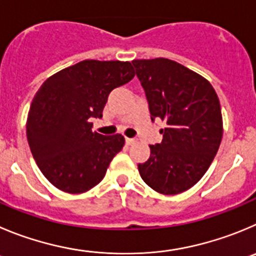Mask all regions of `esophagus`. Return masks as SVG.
<instances>
[{"label": "esophagus", "instance_id": "esophagus-1", "mask_svg": "<svg viewBox=\"0 0 256 256\" xmlns=\"http://www.w3.org/2000/svg\"><path fill=\"white\" fill-rule=\"evenodd\" d=\"M125 142L128 145H134L136 142V139H134V138H126Z\"/></svg>", "mask_w": 256, "mask_h": 256}]
</instances>
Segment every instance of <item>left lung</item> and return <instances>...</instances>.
Masks as SVG:
<instances>
[{
  "label": "left lung",
  "mask_w": 256,
  "mask_h": 256,
  "mask_svg": "<svg viewBox=\"0 0 256 256\" xmlns=\"http://www.w3.org/2000/svg\"><path fill=\"white\" fill-rule=\"evenodd\" d=\"M145 90L150 118L162 120L163 140L150 145V158L138 166L142 180L163 194L196 184L211 166L222 139L218 97L202 76L166 58L132 60Z\"/></svg>",
  "instance_id": "left-lung-1"
}]
</instances>
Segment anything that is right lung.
Returning <instances> with one entry per match:
<instances>
[{
	"label": "right lung",
	"instance_id": "right-lung-1",
	"mask_svg": "<svg viewBox=\"0 0 256 256\" xmlns=\"http://www.w3.org/2000/svg\"><path fill=\"white\" fill-rule=\"evenodd\" d=\"M135 76L130 62L83 60L48 78L31 102L28 146L45 178L58 190L83 193L104 179L125 139L93 132L108 94Z\"/></svg>",
	"mask_w": 256,
	"mask_h": 256
}]
</instances>
